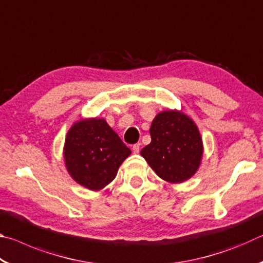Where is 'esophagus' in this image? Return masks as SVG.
<instances>
[{"label": "esophagus", "instance_id": "1", "mask_svg": "<svg viewBox=\"0 0 263 263\" xmlns=\"http://www.w3.org/2000/svg\"><path fill=\"white\" fill-rule=\"evenodd\" d=\"M132 151H133V153H136V154L139 153V151H140V144H139V142L132 146Z\"/></svg>", "mask_w": 263, "mask_h": 263}]
</instances>
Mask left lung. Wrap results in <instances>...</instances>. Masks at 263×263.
<instances>
[{"mask_svg": "<svg viewBox=\"0 0 263 263\" xmlns=\"http://www.w3.org/2000/svg\"><path fill=\"white\" fill-rule=\"evenodd\" d=\"M152 141L140 154L157 175L171 183L190 179L201 163L203 145L197 126L180 111H162L149 128Z\"/></svg>", "mask_w": 263, "mask_h": 263, "instance_id": "obj_1", "label": "left lung"}]
</instances>
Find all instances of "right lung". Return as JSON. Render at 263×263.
Listing matches in <instances>:
<instances>
[{"label":"right lung","mask_w":263,"mask_h":263,"mask_svg":"<svg viewBox=\"0 0 263 263\" xmlns=\"http://www.w3.org/2000/svg\"><path fill=\"white\" fill-rule=\"evenodd\" d=\"M130 154L131 149L104 119L75 123L65 141L64 155L70 176L90 190L109 184Z\"/></svg>","instance_id":"right-lung-1"}]
</instances>
